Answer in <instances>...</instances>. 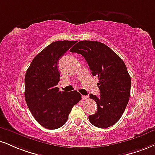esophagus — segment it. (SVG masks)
Masks as SVG:
<instances>
[{
  "mask_svg": "<svg viewBox=\"0 0 155 155\" xmlns=\"http://www.w3.org/2000/svg\"><path fill=\"white\" fill-rule=\"evenodd\" d=\"M81 99H82V100H87V99H88V96L82 95L81 96Z\"/></svg>",
  "mask_w": 155,
  "mask_h": 155,
  "instance_id": "34e87169",
  "label": "esophagus"
}]
</instances>
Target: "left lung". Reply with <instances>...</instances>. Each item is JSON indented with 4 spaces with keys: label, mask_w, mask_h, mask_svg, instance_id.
<instances>
[{
    "label": "left lung",
    "mask_w": 155,
    "mask_h": 155,
    "mask_svg": "<svg viewBox=\"0 0 155 155\" xmlns=\"http://www.w3.org/2000/svg\"><path fill=\"white\" fill-rule=\"evenodd\" d=\"M84 56L92 76H97L100 96L91 94L97 111L89 116L90 123L101 128L118 122L126 109L131 92V80L123 60L108 46L97 41L83 40L70 50Z\"/></svg>",
    "instance_id": "obj_1"
}]
</instances>
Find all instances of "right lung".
Segmentation results:
<instances>
[{
    "instance_id": "obj_1",
    "label": "right lung",
    "mask_w": 155,
    "mask_h": 155,
    "mask_svg": "<svg viewBox=\"0 0 155 155\" xmlns=\"http://www.w3.org/2000/svg\"><path fill=\"white\" fill-rule=\"evenodd\" d=\"M76 41H56L38 53L26 72L25 100L33 117L48 129H56L66 123L72 107L81 100L77 91L61 92L58 68L59 59Z\"/></svg>"
}]
</instances>
